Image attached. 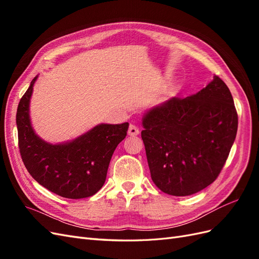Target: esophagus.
<instances>
[{"instance_id":"1","label":"esophagus","mask_w":259,"mask_h":259,"mask_svg":"<svg viewBox=\"0 0 259 259\" xmlns=\"http://www.w3.org/2000/svg\"><path fill=\"white\" fill-rule=\"evenodd\" d=\"M139 134V128L134 124H131L128 127V135L130 136H137Z\"/></svg>"}]
</instances>
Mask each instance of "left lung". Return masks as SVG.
Masks as SVG:
<instances>
[{"mask_svg":"<svg viewBox=\"0 0 259 259\" xmlns=\"http://www.w3.org/2000/svg\"><path fill=\"white\" fill-rule=\"evenodd\" d=\"M142 138L152 182L164 193L186 197L221 173L238 131L228 86L218 75L186 98L174 97L143 117Z\"/></svg>","mask_w":259,"mask_h":259,"instance_id":"1","label":"left lung"}]
</instances>
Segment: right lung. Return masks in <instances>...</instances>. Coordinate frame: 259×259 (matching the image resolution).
<instances>
[{"label":"right lung","mask_w":259,"mask_h":259,"mask_svg":"<svg viewBox=\"0 0 259 259\" xmlns=\"http://www.w3.org/2000/svg\"><path fill=\"white\" fill-rule=\"evenodd\" d=\"M35 76L19 101L18 146L23 164L41 186L67 199L89 198L104 186L111 156L127 134L128 123L99 124L72 142L52 145L31 126L29 104Z\"/></svg>","instance_id":"add662e5"}]
</instances>
